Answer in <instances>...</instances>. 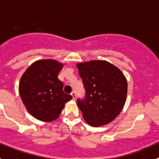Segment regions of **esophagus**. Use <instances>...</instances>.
<instances>
[{"instance_id":"esophagus-1","label":"esophagus","mask_w":159,"mask_h":159,"mask_svg":"<svg viewBox=\"0 0 159 159\" xmlns=\"http://www.w3.org/2000/svg\"><path fill=\"white\" fill-rule=\"evenodd\" d=\"M70 94H71V96H72V98H73V99L76 98V94H75V91H72V92L70 93Z\"/></svg>"}]
</instances>
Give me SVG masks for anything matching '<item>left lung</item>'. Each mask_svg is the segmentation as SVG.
<instances>
[{
	"label": "left lung",
	"instance_id": "1",
	"mask_svg": "<svg viewBox=\"0 0 159 159\" xmlns=\"http://www.w3.org/2000/svg\"><path fill=\"white\" fill-rule=\"evenodd\" d=\"M85 90L77 104L91 126L110 123L120 114L127 96L128 84L122 72L106 61H91L77 65Z\"/></svg>",
	"mask_w": 159,
	"mask_h": 159
}]
</instances>
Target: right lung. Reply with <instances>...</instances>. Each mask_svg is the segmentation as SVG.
Masks as SVG:
<instances>
[{
  "label": "right lung",
  "instance_id": "add662e5",
  "mask_svg": "<svg viewBox=\"0 0 159 159\" xmlns=\"http://www.w3.org/2000/svg\"><path fill=\"white\" fill-rule=\"evenodd\" d=\"M63 65L51 59L34 62L25 70L19 84V93L27 110L42 121L57 119L72 96L64 92L57 78Z\"/></svg>",
  "mask_w": 159,
  "mask_h": 159
}]
</instances>
